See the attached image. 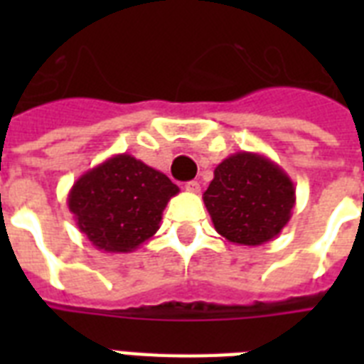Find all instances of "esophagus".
Masks as SVG:
<instances>
[{"mask_svg":"<svg viewBox=\"0 0 364 364\" xmlns=\"http://www.w3.org/2000/svg\"><path fill=\"white\" fill-rule=\"evenodd\" d=\"M185 188H187L188 193L196 194V193H200V183L198 181H188L187 185H185Z\"/></svg>","mask_w":364,"mask_h":364,"instance_id":"esophagus-1","label":"esophagus"}]
</instances>
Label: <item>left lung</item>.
<instances>
[{
	"label": "left lung",
	"mask_w": 364,
	"mask_h": 364,
	"mask_svg": "<svg viewBox=\"0 0 364 364\" xmlns=\"http://www.w3.org/2000/svg\"><path fill=\"white\" fill-rule=\"evenodd\" d=\"M213 227L236 245H262L282 232L293 215L291 177L264 154H230L213 171L204 193Z\"/></svg>",
	"instance_id": "left-lung-1"
}]
</instances>
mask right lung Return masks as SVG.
Here are the masks:
<instances>
[{
	"label": "right lung",
	"mask_w": 364,
	"mask_h": 364,
	"mask_svg": "<svg viewBox=\"0 0 364 364\" xmlns=\"http://www.w3.org/2000/svg\"><path fill=\"white\" fill-rule=\"evenodd\" d=\"M179 187L132 154H113L85 171L68 194L77 227L105 253H130L153 238Z\"/></svg>",
	"instance_id": "add662e5"
}]
</instances>
